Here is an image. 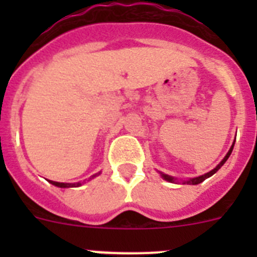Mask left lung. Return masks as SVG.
<instances>
[{
    "mask_svg": "<svg viewBox=\"0 0 257 257\" xmlns=\"http://www.w3.org/2000/svg\"><path fill=\"white\" fill-rule=\"evenodd\" d=\"M234 142H235V140H234ZM233 148H234V143H233V145H231V147H230V149H229V152H228V153H226V156L224 157V160H222L221 162H220L219 165H217L216 167H215V169L211 170V171L207 172V174L201 175V176H198V178H193V179H189V180H184L183 184H192V185H196V184L202 183V181L206 180V179H207V178L212 176V175L215 174V172H216L217 170H219L220 167H221V166L224 165V163L226 162V160H228L229 156H230V154H231V151H233ZM161 176H162V178L165 179L166 181H170V183H179L178 179H175L174 176H170V175H166V174H162V172H161Z\"/></svg>",
    "mask_w": 257,
    "mask_h": 257,
    "instance_id": "8db88e82",
    "label": "left lung"
}]
</instances>
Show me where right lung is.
Instances as JSON below:
<instances>
[{
    "instance_id": "add662e5",
    "label": "right lung",
    "mask_w": 257,
    "mask_h": 257,
    "mask_svg": "<svg viewBox=\"0 0 257 257\" xmlns=\"http://www.w3.org/2000/svg\"><path fill=\"white\" fill-rule=\"evenodd\" d=\"M96 175H94L92 178H95ZM92 178H90V179H92ZM50 183H51L52 185H55V187H59V188H72V187H79V185H82V184H81V183L69 184V183H58V181H51V180H50Z\"/></svg>"
}]
</instances>
